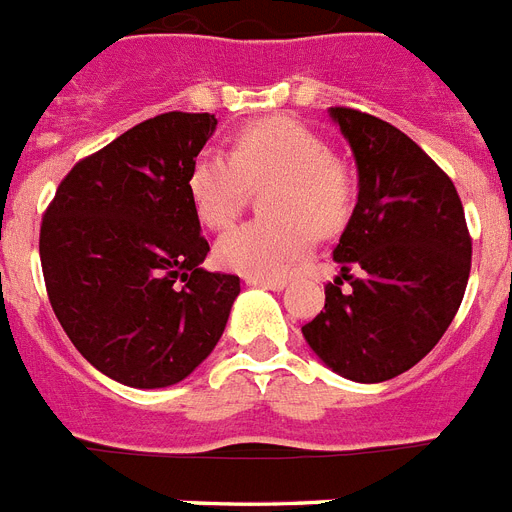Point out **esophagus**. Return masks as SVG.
<instances>
[{
	"instance_id": "obj_1",
	"label": "esophagus",
	"mask_w": 512,
	"mask_h": 512,
	"mask_svg": "<svg viewBox=\"0 0 512 512\" xmlns=\"http://www.w3.org/2000/svg\"><path fill=\"white\" fill-rule=\"evenodd\" d=\"M248 285H256V288H269V290H282L285 288V280L282 277H245Z\"/></svg>"
}]
</instances>
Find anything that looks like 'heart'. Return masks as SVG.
<instances>
[{"label": "heart", "mask_w": 512, "mask_h": 512, "mask_svg": "<svg viewBox=\"0 0 512 512\" xmlns=\"http://www.w3.org/2000/svg\"><path fill=\"white\" fill-rule=\"evenodd\" d=\"M264 192L269 216L224 232L216 259L248 277H280L312 251L314 230L335 235L349 222L357 182L333 158L320 134L296 118H267L245 126L232 153L200 150L187 171V192L200 222L224 230L243 211L253 187Z\"/></svg>", "instance_id": "heart-1"}]
</instances>
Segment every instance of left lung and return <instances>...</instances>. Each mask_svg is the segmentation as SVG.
Listing matches in <instances>:
<instances>
[{"label": "left lung", "mask_w": 512, "mask_h": 512, "mask_svg": "<svg viewBox=\"0 0 512 512\" xmlns=\"http://www.w3.org/2000/svg\"><path fill=\"white\" fill-rule=\"evenodd\" d=\"M330 116L357 158L359 198L333 248L341 277L301 333L333 372L380 383L418 365L455 320L470 232L452 179L418 142L362 110Z\"/></svg>", "instance_id": "left-lung-1"}]
</instances>
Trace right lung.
I'll use <instances>...</instances> for the list:
<instances>
[{"mask_svg":"<svg viewBox=\"0 0 512 512\" xmlns=\"http://www.w3.org/2000/svg\"><path fill=\"white\" fill-rule=\"evenodd\" d=\"M211 113L147 118L81 158L39 232L44 285L65 335L132 388L185 380L214 351L240 277L200 269L208 240L187 192Z\"/></svg>","mask_w":512,"mask_h":512,"instance_id":"right-lung-1","label":"right lung"}]
</instances>
